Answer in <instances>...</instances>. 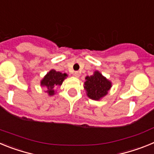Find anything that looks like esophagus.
Here are the masks:
<instances>
[{"mask_svg": "<svg viewBox=\"0 0 154 154\" xmlns=\"http://www.w3.org/2000/svg\"><path fill=\"white\" fill-rule=\"evenodd\" d=\"M74 75H75V77H77V78H79V76H80L79 72H74Z\"/></svg>", "mask_w": 154, "mask_h": 154, "instance_id": "obj_1", "label": "esophagus"}]
</instances>
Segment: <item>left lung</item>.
Returning <instances> with one entry per match:
<instances>
[{
    "mask_svg": "<svg viewBox=\"0 0 154 154\" xmlns=\"http://www.w3.org/2000/svg\"><path fill=\"white\" fill-rule=\"evenodd\" d=\"M84 88L86 89L87 95L90 99L99 100L108 93L111 88V82L99 72H96L92 75L85 77Z\"/></svg>",
    "mask_w": 154,
    "mask_h": 154,
    "instance_id": "8db88e82",
    "label": "left lung"
}]
</instances>
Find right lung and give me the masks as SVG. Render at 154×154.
<instances>
[{
  "label": "right lung",
  "mask_w": 154,
  "mask_h": 154,
  "mask_svg": "<svg viewBox=\"0 0 154 154\" xmlns=\"http://www.w3.org/2000/svg\"><path fill=\"white\" fill-rule=\"evenodd\" d=\"M66 76H67V75L65 73L62 74L59 72H56L55 70L52 69L42 80L41 85L47 87L48 89L47 92H48L50 96H52L55 92L54 88L58 86V85H62L64 79L66 78Z\"/></svg>",
  "instance_id": "right-lung-1"
}]
</instances>
